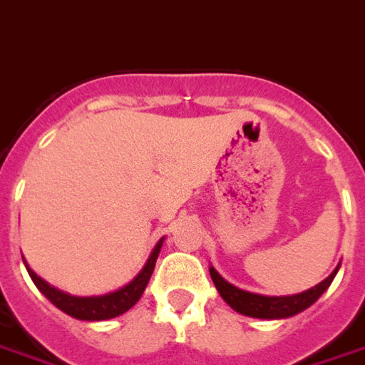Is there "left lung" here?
I'll return each instance as SVG.
<instances>
[{
	"instance_id": "obj_1",
	"label": "left lung",
	"mask_w": 365,
	"mask_h": 365,
	"mask_svg": "<svg viewBox=\"0 0 365 365\" xmlns=\"http://www.w3.org/2000/svg\"><path fill=\"white\" fill-rule=\"evenodd\" d=\"M338 269H340V264L320 284H316V287L304 290L300 294H292V297H262V294H253V292L237 289L233 284H229L223 277H219V272L213 267L209 269V274H211L213 284L219 290L221 298L233 310L245 316H251V318H269V320H272V318H289V316H294L298 312H302V310H307L310 304H314L316 300L324 294V290L332 284Z\"/></svg>"
}]
</instances>
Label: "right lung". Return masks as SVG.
<instances>
[{
  "instance_id": "1",
  "label": "right lung",
  "mask_w": 365,
  "mask_h": 365,
  "mask_svg": "<svg viewBox=\"0 0 365 365\" xmlns=\"http://www.w3.org/2000/svg\"><path fill=\"white\" fill-rule=\"evenodd\" d=\"M162 243H164V239L158 241L154 251L150 255V259L144 264V269L138 272L136 279L128 282L126 287H122L120 290H114V292L104 294V297H71L67 292H61L55 287L47 284L29 267H27V271H29V277L35 282V287L65 314L78 318V320H108V318H114V316L124 314L144 294L148 280H150L152 272H154V267H156V259L160 255V249H162Z\"/></svg>"
}]
</instances>
